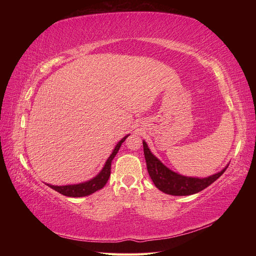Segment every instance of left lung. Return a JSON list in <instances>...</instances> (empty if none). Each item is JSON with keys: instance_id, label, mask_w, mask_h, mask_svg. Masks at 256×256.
<instances>
[{"instance_id": "obj_1", "label": "left lung", "mask_w": 256, "mask_h": 256, "mask_svg": "<svg viewBox=\"0 0 256 256\" xmlns=\"http://www.w3.org/2000/svg\"><path fill=\"white\" fill-rule=\"evenodd\" d=\"M143 148L146 166H148V172L152 180L160 192L168 194L189 196L197 194L210 186L212 182H214L228 168L226 166L221 172L206 178L182 176L180 174L170 170L157 157L152 154L145 140H143Z\"/></svg>"}]
</instances>
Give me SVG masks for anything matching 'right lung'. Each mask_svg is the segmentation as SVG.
Returning <instances> with one entry per match:
<instances>
[{
    "instance_id": "obj_1",
    "label": "right lung",
    "mask_w": 256,
    "mask_h": 256,
    "mask_svg": "<svg viewBox=\"0 0 256 256\" xmlns=\"http://www.w3.org/2000/svg\"><path fill=\"white\" fill-rule=\"evenodd\" d=\"M128 135L124 136L120 142L116 144V148H114L112 154L110 157L106 160L104 167L102 168V170L98 174V175L90 179V180L86 182H81L77 184H67V186H52V184H47L48 187H50L52 189L56 190L57 192L62 194L64 196H67V197H86V196H89L91 194H94L98 190H100L106 186V184L108 180V177H110L111 174V162L114 158V156L116 155L118 152L120 148H121L122 143L125 140Z\"/></svg>"
}]
</instances>
